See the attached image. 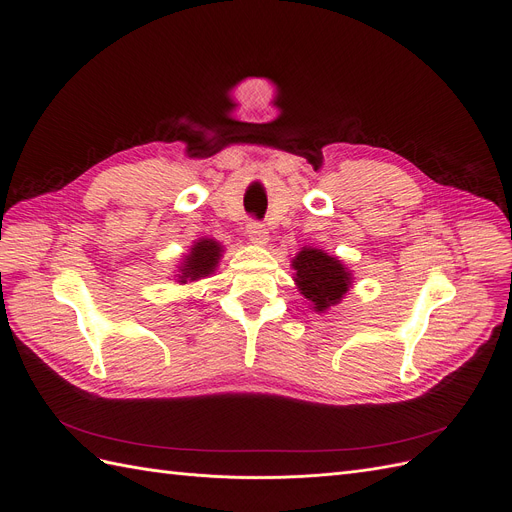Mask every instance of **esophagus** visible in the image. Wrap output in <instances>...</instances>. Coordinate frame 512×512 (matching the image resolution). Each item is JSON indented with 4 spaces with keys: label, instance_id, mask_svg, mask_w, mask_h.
<instances>
[{
    "label": "esophagus",
    "instance_id": "obj_1",
    "mask_svg": "<svg viewBox=\"0 0 512 512\" xmlns=\"http://www.w3.org/2000/svg\"><path fill=\"white\" fill-rule=\"evenodd\" d=\"M247 234L253 242H257V245H265L267 242V228H265V224H261L257 220L247 222Z\"/></svg>",
    "mask_w": 512,
    "mask_h": 512
}]
</instances>
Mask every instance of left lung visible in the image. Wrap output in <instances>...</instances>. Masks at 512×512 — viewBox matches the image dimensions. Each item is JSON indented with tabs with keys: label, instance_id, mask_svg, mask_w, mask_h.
I'll use <instances>...</instances> for the list:
<instances>
[{
	"label": "left lung",
	"instance_id": "obj_1",
	"mask_svg": "<svg viewBox=\"0 0 512 512\" xmlns=\"http://www.w3.org/2000/svg\"><path fill=\"white\" fill-rule=\"evenodd\" d=\"M292 267L297 272L294 282H297L301 294L319 313L338 305L353 282L351 272L340 263V259L321 249L305 247L292 259Z\"/></svg>",
	"mask_w": 512,
	"mask_h": 512
}]
</instances>
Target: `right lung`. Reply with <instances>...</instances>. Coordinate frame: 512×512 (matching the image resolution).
Wrapping results in <instances>:
<instances>
[{
    "instance_id": "right-lung-1",
    "label": "right lung",
    "mask_w": 512,
    "mask_h": 512,
    "mask_svg": "<svg viewBox=\"0 0 512 512\" xmlns=\"http://www.w3.org/2000/svg\"><path fill=\"white\" fill-rule=\"evenodd\" d=\"M222 245L218 240L213 238H201L199 242L191 247V253L184 255L182 265L178 267V282L186 284V282H195L201 280L209 274L215 272V267H218V261L222 257Z\"/></svg>"
}]
</instances>
